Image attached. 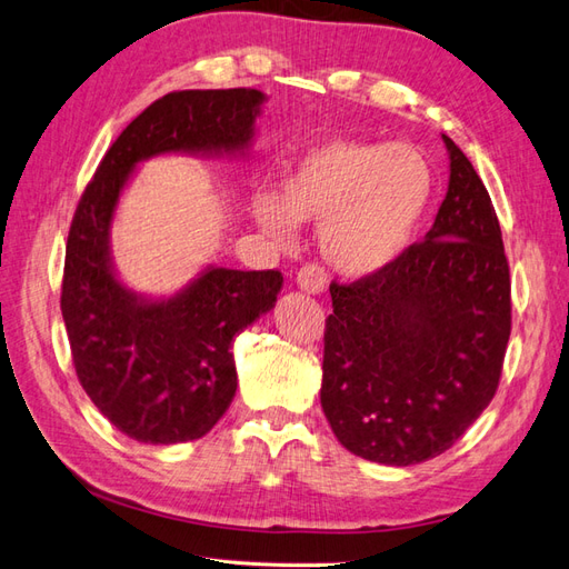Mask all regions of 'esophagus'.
Segmentation results:
<instances>
[{
    "instance_id": "esophagus-1",
    "label": "esophagus",
    "mask_w": 569,
    "mask_h": 569,
    "mask_svg": "<svg viewBox=\"0 0 569 569\" xmlns=\"http://www.w3.org/2000/svg\"><path fill=\"white\" fill-rule=\"evenodd\" d=\"M298 288L305 290V293H312V296H319L322 290L327 288V273L322 267L317 264H305L300 271H298Z\"/></svg>"
}]
</instances>
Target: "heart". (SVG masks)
<instances>
[{
    "label": "heart",
    "mask_w": 569,
    "mask_h": 569,
    "mask_svg": "<svg viewBox=\"0 0 569 569\" xmlns=\"http://www.w3.org/2000/svg\"><path fill=\"white\" fill-rule=\"evenodd\" d=\"M435 189L426 156L409 143L327 139L288 160L279 194L259 189L252 216L273 240L319 223L325 259L348 279L389 269L409 250Z\"/></svg>",
    "instance_id": "1"
}]
</instances>
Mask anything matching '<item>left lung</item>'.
I'll use <instances>...</instances> for the list:
<instances>
[{"instance_id":"8db88e82","label":"left lung","mask_w":569,"mask_h":569,"mask_svg":"<svg viewBox=\"0 0 569 569\" xmlns=\"http://www.w3.org/2000/svg\"><path fill=\"white\" fill-rule=\"evenodd\" d=\"M423 242L389 269L329 286L322 409L356 457L411 466L442 455L486 411L512 329L498 213L459 146Z\"/></svg>"}]
</instances>
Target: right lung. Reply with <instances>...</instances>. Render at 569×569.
<instances>
[{
  "label": "right lung",
  "instance_id": "obj_1",
  "mask_svg": "<svg viewBox=\"0 0 569 569\" xmlns=\"http://www.w3.org/2000/svg\"><path fill=\"white\" fill-rule=\"evenodd\" d=\"M264 100L257 89L156 100L110 146L71 221L62 317L77 377L98 411L137 442L199 440L221 420L238 389L232 341L273 308L283 276L207 267L174 296L146 298L114 271V209L141 160L244 156Z\"/></svg>",
  "mask_w": 569,
  "mask_h": 569
}]
</instances>
